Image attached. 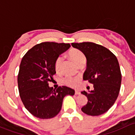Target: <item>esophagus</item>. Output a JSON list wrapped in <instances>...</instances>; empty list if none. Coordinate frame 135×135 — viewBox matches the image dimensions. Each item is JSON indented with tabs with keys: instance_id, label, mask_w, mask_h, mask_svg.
I'll list each match as a JSON object with an SVG mask.
<instances>
[{
	"instance_id": "esophagus-1",
	"label": "esophagus",
	"mask_w": 135,
	"mask_h": 135,
	"mask_svg": "<svg viewBox=\"0 0 135 135\" xmlns=\"http://www.w3.org/2000/svg\"><path fill=\"white\" fill-rule=\"evenodd\" d=\"M75 95H79V94H80V92L79 91H78V90H75Z\"/></svg>"
}]
</instances>
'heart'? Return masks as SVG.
Returning <instances> with one entry per match:
<instances>
[{
  "label": "heart",
  "mask_w": 135,
  "mask_h": 135,
  "mask_svg": "<svg viewBox=\"0 0 135 135\" xmlns=\"http://www.w3.org/2000/svg\"><path fill=\"white\" fill-rule=\"evenodd\" d=\"M68 55L72 60L74 61L76 64L79 66L80 64L86 62V57L83 52L80 50L77 49H72L68 52ZM64 60V57L62 56H59L56 58L55 62V69L56 73H60L62 69V62ZM80 80L79 77H66L64 78L63 83L66 85L70 87H74Z\"/></svg>",
  "instance_id": "obj_1"
}]
</instances>
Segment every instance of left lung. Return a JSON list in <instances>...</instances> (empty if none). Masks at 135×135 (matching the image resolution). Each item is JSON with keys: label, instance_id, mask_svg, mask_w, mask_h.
Segmentation results:
<instances>
[{"label": "left lung", "instance_id": "left-lung-1", "mask_svg": "<svg viewBox=\"0 0 135 135\" xmlns=\"http://www.w3.org/2000/svg\"><path fill=\"white\" fill-rule=\"evenodd\" d=\"M86 58V69L83 79L94 84V90L82 91L88 103L81 110L90 116L107 112L119 95L122 74L116 56L106 47L92 42L72 43Z\"/></svg>", "mask_w": 135, "mask_h": 135}]
</instances>
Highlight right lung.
Masks as SVG:
<instances>
[{"label":"right lung","mask_w":135,"mask_h":135,"mask_svg":"<svg viewBox=\"0 0 135 135\" xmlns=\"http://www.w3.org/2000/svg\"><path fill=\"white\" fill-rule=\"evenodd\" d=\"M69 44L43 42L30 49L20 64L17 77L21 99L30 114L40 119L54 118L59 113L64 97L75 90L62 86L55 90L49 86L56 73L55 62Z\"/></svg>","instance_id":"obj_1"}]
</instances>
